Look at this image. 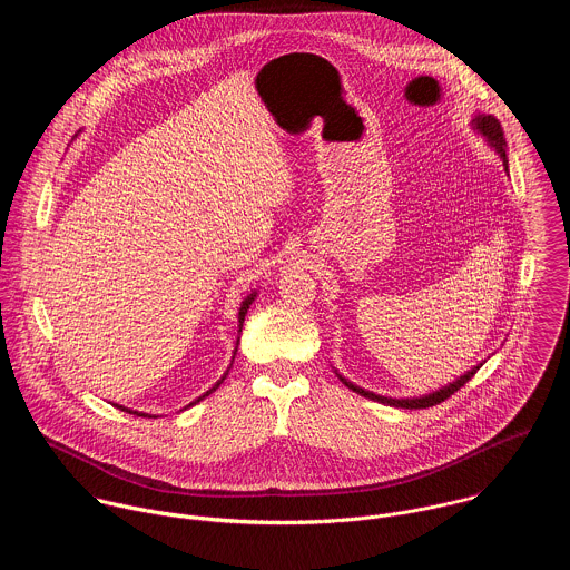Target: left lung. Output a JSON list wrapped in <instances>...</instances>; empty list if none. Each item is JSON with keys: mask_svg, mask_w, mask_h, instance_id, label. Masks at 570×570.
<instances>
[{"mask_svg": "<svg viewBox=\"0 0 570 570\" xmlns=\"http://www.w3.org/2000/svg\"><path fill=\"white\" fill-rule=\"evenodd\" d=\"M476 129H481V131L488 136L491 147L500 154L502 163L507 166V151H504V145H507V142H504V131H502L500 122H498L493 116H479V118H476ZM474 373H476V368L470 371V373H465V375H463L461 380H456L454 384H450V386H445V389H441V391H436V393H432V395H428V397H419V400H391V397H382V395L368 393V391H364V389H360V386L346 382L344 377H340V380H342L344 386H348L353 393H357V395H362V397H366V400H373V402H380V404H386V406L410 407V410L414 407V410H416V407L436 406V404L450 400L456 391H461V386H465V384L474 377Z\"/></svg>", "mask_w": 570, "mask_h": 570, "instance_id": "obj_1", "label": "left lung"}]
</instances>
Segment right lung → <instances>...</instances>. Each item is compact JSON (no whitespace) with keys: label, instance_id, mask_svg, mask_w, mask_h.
Instances as JSON below:
<instances>
[{"label":"right lung","instance_id":"right-lung-1","mask_svg":"<svg viewBox=\"0 0 570 570\" xmlns=\"http://www.w3.org/2000/svg\"><path fill=\"white\" fill-rule=\"evenodd\" d=\"M252 301H254V296H247V298L244 301V305H242V309H239V326H244L245 314H247V309H249ZM219 384H222V382H219ZM219 384H215V389H219ZM215 389H210V391H208L204 397H208V395H210ZM204 397H199V400H204ZM199 400H197V402H199ZM197 402H193V404H197ZM193 404H190V406H193ZM120 407V410H127V407ZM127 412H131V410H127ZM131 414H140V412H131ZM140 416H147V414H140Z\"/></svg>","mask_w":570,"mask_h":570}]
</instances>
